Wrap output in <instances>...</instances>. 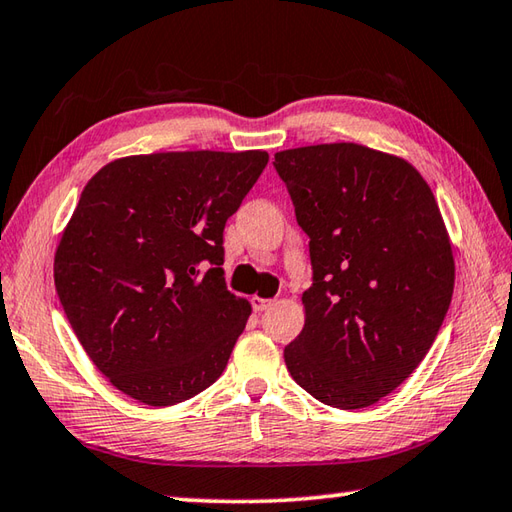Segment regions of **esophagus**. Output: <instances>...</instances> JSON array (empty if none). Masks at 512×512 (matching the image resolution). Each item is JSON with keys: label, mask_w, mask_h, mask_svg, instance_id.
Returning a JSON list of instances; mask_svg holds the SVG:
<instances>
[{"label": "esophagus", "mask_w": 512, "mask_h": 512, "mask_svg": "<svg viewBox=\"0 0 512 512\" xmlns=\"http://www.w3.org/2000/svg\"><path fill=\"white\" fill-rule=\"evenodd\" d=\"M250 304H253V310L255 313H262V310H266L268 306H273V299H264V297H253L250 299Z\"/></svg>", "instance_id": "esophagus-1"}]
</instances>
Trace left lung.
Returning <instances> with one entry per match:
<instances>
[{"label":"left lung","instance_id":"obj_1","mask_svg":"<svg viewBox=\"0 0 512 512\" xmlns=\"http://www.w3.org/2000/svg\"><path fill=\"white\" fill-rule=\"evenodd\" d=\"M275 168L313 264L286 368L326 406L368 408L422 364L448 313L455 259L442 213L413 164L362 144L282 150Z\"/></svg>","mask_w":512,"mask_h":512}]
</instances>
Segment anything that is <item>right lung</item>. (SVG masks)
I'll return each mask as SVG.
<instances>
[{
  "label": "right lung",
  "mask_w": 512,
  "mask_h": 512,
  "mask_svg": "<svg viewBox=\"0 0 512 512\" xmlns=\"http://www.w3.org/2000/svg\"><path fill=\"white\" fill-rule=\"evenodd\" d=\"M266 150L115 159L90 177L55 250V288L99 373L173 406L224 373L250 304L224 282V226Z\"/></svg>",
  "instance_id": "right-lung-1"
}]
</instances>
